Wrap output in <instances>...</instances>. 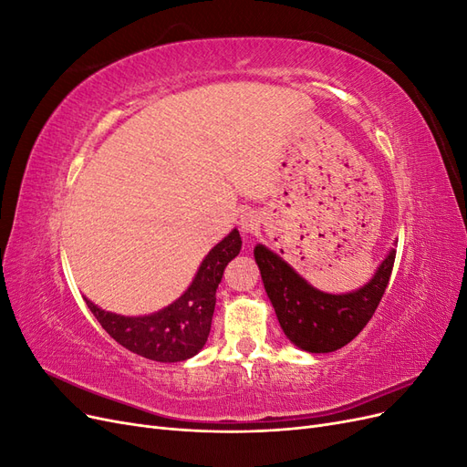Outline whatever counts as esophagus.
<instances>
[{"mask_svg": "<svg viewBox=\"0 0 467 467\" xmlns=\"http://www.w3.org/2000/svg\"><path fill=\"white\" fill-rule=\"evenodd\" d=\"M239 228H242V232H255L259 228V218L255 212H244L242 218H239Z\"/></svg>", "mask_w": 467, "mask_h": 467, "instance_id": "obj_1", "label": "esophagus"}]
</instances>
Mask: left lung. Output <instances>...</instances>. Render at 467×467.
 <instances>
[{
	"label": "left lung",
	"instance_id": "8db88e82",
	"mask_svg": "<svg viewBox=\"0 0 467 467\" xmlns=\"http://www.w3.org/2000/svg\"><path fill=\"white\" fill-rule=\"evenodd\" d=\"M255 261L285 335L307 352H333L348 345L372 319L391 276L395 249L389 251L368 285L338 296L309 286L265 245L255 247Z\"/></svg>",
	"mask_w": 467,
	"mask_h": 467
}]
</instances>
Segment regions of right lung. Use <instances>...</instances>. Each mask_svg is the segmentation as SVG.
<instances>
[{"mask_svg": "<svg viewBox=\"0 0 467 467\" xmlns=\"http://www.w3.org/2000/svg\"><path fill=\"white\" fill-rule=\"evenodd\" d=\"M242 237L234 230L202 261L189 290L161 312L142 317H124L105 312L86 300L101 327L119 345L158 362H181L199 352L210 333L216 306V288L223 268L239 255Z\"/></svg>", "mask_w": 467, "mask_h": 467, "instance_id": "1", "label": "right lung"}]
</instances>
